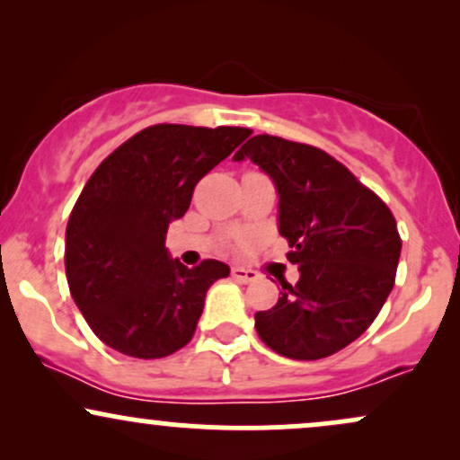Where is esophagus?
<instances>
[{
	"mask_svg": "<svg viewBox=\"0 0 460 460\" xmlns=\"http://www.w3.org/2000/svg\"><path fill=\"white\" fill-rule=\"evenodd\" d=\"M231 277H234L237 283H252V281H257V272L255 270H248V268H242V266H235L234 270H231Z\"/></svg>",
	"mask_w": 460,
	"mask_h": 460,
	"instance_id": "obj_1",
	"label": "esophagus"
}]
</instances>
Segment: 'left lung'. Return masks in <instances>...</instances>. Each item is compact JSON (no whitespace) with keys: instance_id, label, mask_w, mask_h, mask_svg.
Instances as JSON below:
<instances>
[{"instance_id":"8db88e82","label":"left lung","mask_w":460,"mask_h":460,"mask_svg":"<svg viewBox=\"0 0 460 460\" xmlns=\"http://www.w3.org/2000/svg\"><path fill=\"white\" fill-rule=\"evenodd\" d=\"M251 160L279 194V234L298 266L255 329L279 355L315 361L361 337L387 300L400 260L394 214L350 171L315 146L252 136L234 160Z\"/></svg>"}]
</instances>
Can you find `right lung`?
<instances>
[{
  "label": "right lung",
  "instance_id": "add662e5",
  "mask_svg": "<svg viewBox=\"0 0 460 460\" xmlns=\"http://www.w3.org/2000/svg\"><path fill=\"white\" fill-rule=\"evenodd\" d=\"M246 128L151 125L110 153L79 194L66 225L71 296L105 346L162 358L192 340L223 261L186 268L166 248L200 177L231 155Z\"/></svg>",
  "mask_w": 460,
  "mask_h": 460
}]
</instances>
